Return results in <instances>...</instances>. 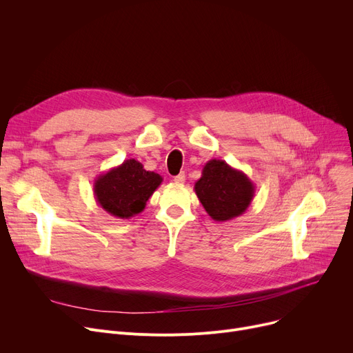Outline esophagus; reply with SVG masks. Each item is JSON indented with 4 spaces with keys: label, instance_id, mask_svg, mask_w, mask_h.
I'll return each mask as SVG.
<instances>
[{
    "label": "esophagus",
    "instance_id": "34e87169",
    "mask_svg": "<svg viewBox=\"0 0 353 353\" xmlns=\"http://www.w3.org/2000/svg\"><path fill=\"white\" fill-rule=\"evenodd\" d=\"M174 181H176V183H179V184L184 183V181H186V174H184V173H180V174L174 176Z\"/></svg>",
    "mask_w": 353,
    "mask_h": 353
}]
</instances>
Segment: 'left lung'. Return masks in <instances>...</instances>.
<instances>
[{
  "instance_id": "obj_1",
  "label": "left lung",
  "mask_w": 353,
  "mask_h": 353,
  "mask_svg": "<svg viewBox=\"0 0 353 353\" xmlns=\"http://www.w3.org/2000/svg\"><path fill=\"white\" fill-rule=\"evenodd\" d=\"M256 186L242 172L225 160H209L194 184V192L208 214L216 221L242 216L254 196Z\"/></svg>"
}]
</instances>
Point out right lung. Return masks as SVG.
Returning <instances> with one entry per match:
<instances>
[{
	"label": "right lung",
	"instance_id": "right-lung-1",
	"mask_svg": "<svg viewBox=\"0 0 353 353\" xmlns=\"http://www.w3.org/2000/svg\"><path fill=\"white\" fill-rule=\"evenodd\" d=\"M161 181L160 174L147 172L140 161L128 159L100 174L92 188L103 210L117 219H130L144 210Z\"/></svg>",
	"mask_w": 353,
	"mask_h": 353
}]
</instances>
